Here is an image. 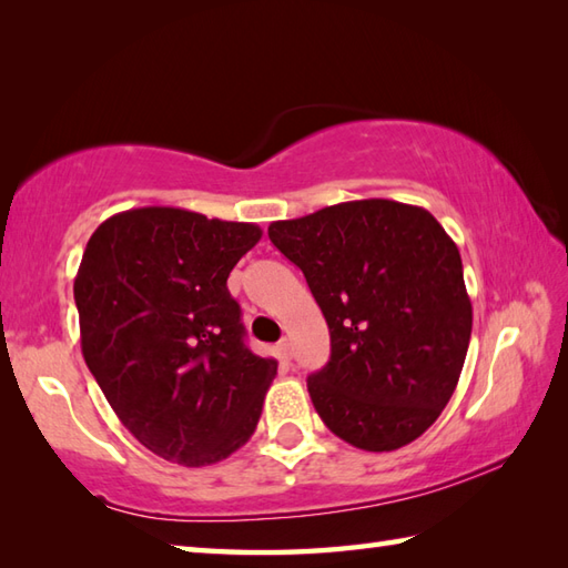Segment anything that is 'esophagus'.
Returning <instances> with one entry per match:
<instances>
[{
  "instance_id": "1",
  "label": "esophagus",
  "mask_w": 568,
  "mask_h": 568,
  "mask_svg": "<svg viewBox=\"0 0 568 568\" xmlns=\"http://www.w3.org/2000/svg\"><path fill=\"white\" fill-rule=\"evenodd\" d=\"M277 356H281L283 361H291V342H287V339H281V342H277Z\"/></svg>"
}]
</instances>
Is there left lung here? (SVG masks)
Returning <instances> with one entry per match:
<instances>
[{"mask_svg": "<svg viewBox=\"0 0 568 568\" xmlns=\"http://www.w3.org/2000/svg\"><path fill=\"white\" fill-rule=\"evenodd\" d=\"M305 273L332 356L307 390L336 437L393 452L425 434L462 376L474 310L452 236L395 200H354L268 226Z\"/></svg>", "mask_w": 568, "mask_h": 568, "instance_id": "left-lung-1", "label": "left lung"}]
</instances>
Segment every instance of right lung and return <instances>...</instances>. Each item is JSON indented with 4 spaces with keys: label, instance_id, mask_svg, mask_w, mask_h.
I'll return each mask as SVG.
<instances>
[{
    "label": "right lung",
    "instance_id": "1",
    "mask_svg": "<svg viewBox=\"0 0 568 568\" xmlns=\"http://www.w3.org/2000/svg\"><path fill=\"white\" fill-rule=\"evenodd\" d=\"M248 222L139 207L102 222L75 275L84 364L122 425L171 464L244 446L277 373L244 344L226 277L258 244Z\"/></svg>",
    "mask_w": 568,
    "mask_h": 568
}]
</instances>
